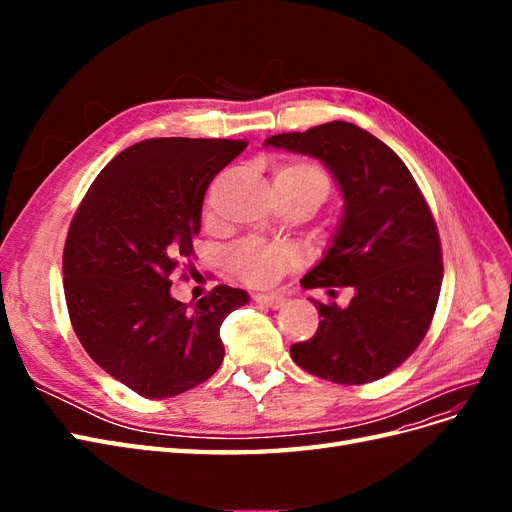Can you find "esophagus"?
Returning <instances> with one entry per match:
<instances>
[{
    "label": "esophagus",
    "mask_w": 512,
    "mask_h": 512,
    "mask_svg": "<svg viewBox=\"0 0 512 512\" xmlns=\"http://www.w3.org/2000/svg\"><path fill=\"white\" fill-rule=\"evenodd\" d=\"M254 301L262 307H269V309H280L286 305V299L282 297V294H256Z\"/></svg>",
    "instance_id": "1"
}]
</instances>
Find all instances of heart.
<instances>
[{
	"label": "heart",
	"mask_w": 512,
	"mask_h": 512,
	"mask_svg": "<svg viewBox=\"0 0 512 512\" xmlns=\"http://www.w3.org/2000/svg\"><path fill=\"white\" fill-rule=\"evenodd\" d=\"M275 190L288 194H316L320 200L329 192V179L322 170L307 162H284L275 166ZM297 262L292 247L271 245L256 239L243 241L232 252L230 265L243 282L254 286L273 284L288 267Z\"/></svg>",
	"instance_id": "b5f03b06"
}]
</instances>
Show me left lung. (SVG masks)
<instances>
[{"label":"left lung","mask_w":512,"mask_h":512,"mask_svg":"<svg viewBox=\"0 0 512 512\" xmlns=\"http://www.w3.org/2000/svg\"><path fill=\"white\" fill-rule=\"evenodd\" d=\"M265 145L320 160L344 198L331 245L301 284L331 294L352 286L354 297L346 307L309 299L320 324L292 344V361L337 384L391 374L423 342L442 286L438 228L408 166L348 121L275 134Z\"/></svg>","instance_id":"obj_1"}]
</instances>
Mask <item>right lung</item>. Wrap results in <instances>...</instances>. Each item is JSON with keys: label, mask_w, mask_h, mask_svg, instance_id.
<instances>
[{"label": "right lung", "mask_w": 512, "mask_h": 512, "mask_svg": "<svg viewBox=\"0 0 512 512\" xmlns=\"http://www.w3.org/2000/svg\"><path fill=\"white\" fill-rule=\"evenodd\" d=\"M247 147L230 138H149L91 183L64 247V290L76 337L108 376L145 399L209 380L224 361V318L250 303L215 286L196 305L168 275L192 256L205 192Z\"/></svg>", "instance_id": "add662e5"}]
</instances>
